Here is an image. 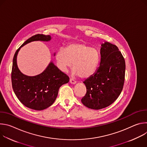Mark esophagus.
Here are the masks:
<instances>
[{
  "mask_svg": "<svg viewBox=\"0 0 147 147\" xmlns=\"http://www.w3.org/2000/svg\"><path fill=\"white\" fill-rule=\"evenodd\" d=\"M70 82L71 84H76L77 82H76V81H75L74 80H73V79H72V78H70Z\"/></svg>",
  "mask_w": 147,
  "mask_h": 147,
  "instance_id": "34e87169",
  "label": "esophagus"
}]
</instances>
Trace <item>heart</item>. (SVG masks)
Returning <instances> with one entry per match:
<instances>
[{
    "label": "heart",
    "instance_id": "heart-1",
    "mask_svg": "<svg viewBox=\"0 0 147 147\" xmlns=\"http://www.w3.org/2000/svg\"><path fill=\"white\" fill-rule=\"evenodd\" d=\"M59 68L66 71L73 65V73L81 78H88L96 70L99 62L97 49L84 43H73L65 49H60L56 55Z\"/></svg>",
    "mask_w": 147,
    "mask_h": 147
}]
</instances>
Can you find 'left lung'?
<instances>
[{
	"label": "left lung",
	"instance_id": "8db88e82",
	"mask_svg": "<svg viewBox=\"0 0 147 147\" xmlns=\"http://www.w3.org/2000/svg\"><path fill=\"white\" fill-rule=\"evenodd\" d=\"M101 47L99 66L83 82L87 93L81 99L84 105L96 110L109 106L117 99L125 78V60L118 48L108 42Z\"/></svg>",
	"mask_w": 147,
	"mask_h": 147
}]
</instances>
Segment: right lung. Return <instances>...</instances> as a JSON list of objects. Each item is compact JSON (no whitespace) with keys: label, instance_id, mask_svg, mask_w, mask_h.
I'll return each instance as SVG.
<instances>
[{"label":"right lung","instance_id":"1","mask_svg":"<svg viewBox=\"0 0 147 147\" xmlns=\"http://www.w3.org/2000/svg\"><path fill=\"white\" fill-rule=\"evenodd\" d=\"M51 39L50 35L43 34L31 36L16 51L13 60L11 83L13 91L24 106L36 111L44 110L51 106L57 98L59 88L69 81V77L52 61L42 73L35 76H26L18 68L17 56L20 48L27 44L32 41H49Z\"/></svg>","mask_w":147,"mask_h":147}]
</instances>
